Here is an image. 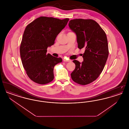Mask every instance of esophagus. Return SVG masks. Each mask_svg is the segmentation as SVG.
<instances>
[{
    "label": "esophagus",
    "mask_w": 129,
    "mask_h": 129,
    "mask_svg": "<svg viewBox=\"0 0 129 129\" xmlns=\"http://www.w3.org/2000/svg\"><path fill=\"white\" fill-rule=\"evenodd\" d=\"M63 61H65V62H71V60H70V59H65V58H64V59H63Z\"/></svg>",
    "instance_id": "34e87169"
}]
</instances>
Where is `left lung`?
<instances>
[{
  "instance_id": "8db88e82",
  "label": "left lung",
  "mask_w": 129,
  "mask_h": 129,
  "mask_svg": "<svg viewBox=\"0 0 129 129\" xmlns=\"http://www.w3.org/2000/svg\"><path fill=\"white\" fill-rule=\"evenodd\" d=\"M69 26L76 35L78 48L85 49L84 61H73L75 68L71 77L78 84L87 85L96 80L104 69L109 54L107 37L100 25L92 19L71 20Z\"/></svg>"
}]
</instances>
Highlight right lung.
<instances>
[{"instance_id": "add662e5", "label": "right lung", "mask_w": 129, "mask_h": 129, "mask_svg": "<svg viewBox=\"0 0 129 129\" xmlns=\"http://www.w3.org/2000/svg\"><path fill=\"white\" fill-rule=\"evenodd\" d=\"M69 20L41 16L26 26L20 53L26 74L33 82L44 85L54 79V67L62 58L46 54L47 49L54 44Z\"/></svg>"}]
</instances>
